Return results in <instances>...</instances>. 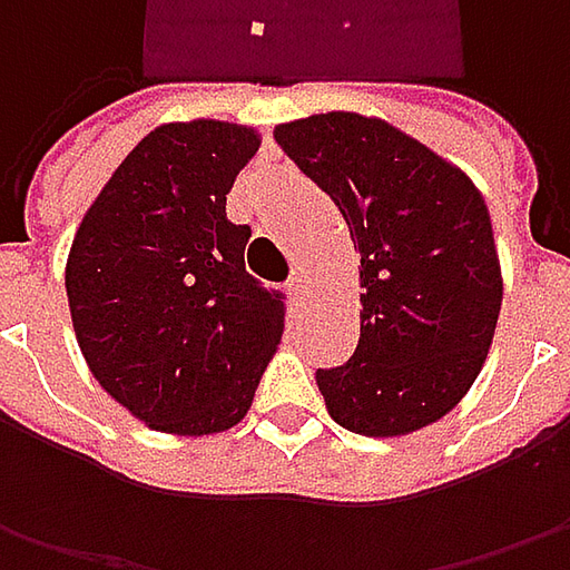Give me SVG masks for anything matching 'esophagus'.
I'll list each match as a JSON object with an SVG mask.
<instances>
[{
	"mask_svg": "<svg viewBox=\"0 0 570 570\" xmlns=\"http://www.w3.org/2000/svg\"><path fill=\"white\" fill-rule=\"evenodd\" d=\"M288 292L295 295V301H304L307 297V275L295 273L288 278Z\"/></svg>",
	"mask_w": 570,
	"mask_h": 570,
	"instance_id": "1",
	"label": "esophagus"
}]
</instances>
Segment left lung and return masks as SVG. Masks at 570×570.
Listing matches in <instances>:
<instances>
[{
	"label": "left lung",
	"instance_id": "1",
	"mask_svg": "<svg viewBox=\"0 0 570 570\" xmlns=\"http://www.w3.org/2000/svg\"><path fill=\"white\" fill-rule=\"evenodd\" d=\"M275 142L340 206L362 253L358 348L317 371L333 422L400 438L444 419L485 364L504 292L482 193L377 117L317 114L275 126Z\"/></svg>",
	"mask_w": 570,
	"mask_h": 570
}]
</instances>
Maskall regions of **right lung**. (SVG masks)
Returning <instances> with one entry per match:
<instances>
[{"label":"right lung","mask_w":570,"mask_h":570,"mask_svg":"<svg viewBox=\"0 0 570 570\" xmlns=\"http://www.w3.org/2000/svg\"><path fill=\"white\" fill-rule=\"evenodd\" d=\"M259 148L250 126L165 122L85 212L66 263L95 381L139 422L203 438L234 428L285 330V301L244 266L228 193Z\"/></svg>","instance_id":"1"}]
</instances>
